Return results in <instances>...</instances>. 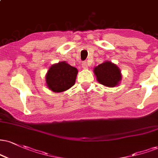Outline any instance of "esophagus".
Masks as SVG:
<instances>
[{
	"instance_id": "1",
	"label": "esophagus",
	"mask_w": 158,
	"mask_h": 158,
	"mask_svg": "<svg viewBox=\"0 0 158 158\" xmlns=\"http://www.w3.org/2000/svg\"><path fill=\"white\" fill-rule=\"evenodd\" d=\"M81 66H82V68H84V69H87V68H88V64H87V62H84L81 64Z\"/></svg>"
}]
</instances>
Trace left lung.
<instances>
[{
  "mask_svg": "<svg viewBox=\"0 0 158 158\" xmlns=\"http://www.w3.org/2000/svg\"><path fill=\"white\" fill-rule=\"evenodd\" d=\"M94 72L97 81L104 86H117L121 80V70L115 64L106 61L94 68Z\"/></svg>",
  "mask_w": 158,
  "mask_h": 158,
  "instance_id": "left-lung-1",
  "label": "left lung"
}]
</instances>
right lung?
<instances>
[{"mask_svg":"<svg viewBox=\"0 0 158 158\" xmlns=\"http://www.w3.org/2000/svg\"><path fill=\"white\" fill-rule=\"evenodd\" d=\"M78 70L66 62L51 65L45 76L47 86L55 93L63 92L74 85Z\"/></svg>","mask_w":158,"mask_h":158,"instance_id":"1","label":"right lung"}]
</instances>
